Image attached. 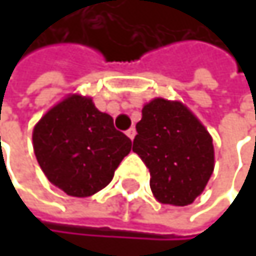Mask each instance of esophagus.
Instances as JSON below:
<instances>
[{
  "mask_svg": "<svg viewBox=\"0 0 256 256\" xmlns=\"http://www.w3.org/2000/svg\"><path fill=\"white\" fill-rule=\"evenodd\" d=\"M126 134H128V138H130V139H132V140H133V139H134V136H136V128H130L128 130V132H126Z\"/></svg>",
  "mask_w": 256,
  "mask_h": 256,
  "instance_id": "34e87169",
  "label": "esophagus"
}]
</instances>
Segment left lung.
Masks as SVG:
<instances>
[{
    "mask_svg": "<svg viewBox=\"0 0 256 256\" xmlns=\"http://www.w3.org/2000/svg\"><path fill=\"white\" fill-rule=\"evenodd\" d=\"M133 140L150 169V186L163 204H191L206 188L215 168L212 136L179 100L154 98L142 108Z\"/></svg>",
    "mask_w": 256,
    "mask_h": 256,
    "instance_id": "8db88e82",
    "label": "left lung"
}]
</instances>
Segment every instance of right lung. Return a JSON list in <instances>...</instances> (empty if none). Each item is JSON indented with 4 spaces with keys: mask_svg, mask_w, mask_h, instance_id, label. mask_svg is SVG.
Returning <instances> with one entry per match:
<instances>
[{
    "mask_svg": "<svg viewBox=\"0 0 256 256\" xmlns=\"http://www.w3.org/2000/svg\"><path fill=\"white\" fill-rule=\"evenodd\" d=\"M32 145L46 178L72 197H90L105 188L132 150L112 117L78 93L65 96L38 120Z\"/></svg>",
    "mask_w": 256,
    "mask_h": 256,
    "instance_id": "1",
    "label": "right lung"
}]
</instances>
